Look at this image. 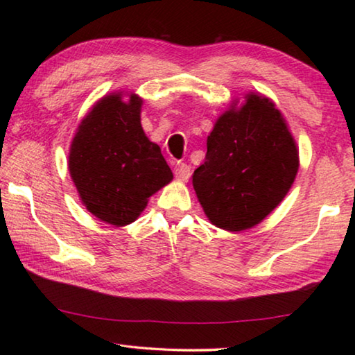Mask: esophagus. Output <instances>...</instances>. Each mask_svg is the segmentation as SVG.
Returning a JSON list of instances; mask_svg holds the SVG:
<instances>
[{
    "label": "esophagus",
    "instance_id": "1",
    "mask_svg": "<svg viewBox=\"0 0 355 355\" xmlns=\"http://www.w3.org/2000/svg\"><path fill=\"white\" fill-rule=\"evenodd\" d=\"M173 173H175V177L178 180L186 182V180H189V177H191V167L186 163H178L175 166V169H173Z\"/></svg>",
    "mask_w": 355,
    "mask_h": 355
}]
</instances>
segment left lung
I'll return each instance as SVG.
<instances>
[{"mask_svg":"<svg viewBox=\"0 0 355 355\" xmlns=\"http://www.w3.org/2000/svg\"><path fill=\"white\" fill-rule=\"evenodd\" d=\"M299 158L274 103L249 95L241 110L220 116L192 175L203 211L216 227L241 232L261 222L290 191Z\"/></svg>","mask_w":355,"mask_h":355,"instance_id":"8db88e82","label":"left lung"}]
</instances>
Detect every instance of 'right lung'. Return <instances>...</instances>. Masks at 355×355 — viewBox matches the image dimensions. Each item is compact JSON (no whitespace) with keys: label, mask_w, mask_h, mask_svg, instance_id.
<instances>
[{"label":"right lung","mask_w":355,"mask_h":355,"mask_svg":"<svg viewBox=\"0 0 355 355\" xmlns=\"http://www.w3.org/2000/svg\"><path fill=\"white\" fill-rule=\"evenodd\" d=\"M142 100L101 98L73 137L69 169L86 208L107 224H131L148 197L172 180L161 148L141 125Z\"/></svg>","instance_id":"obj_1"}]
</instances>
